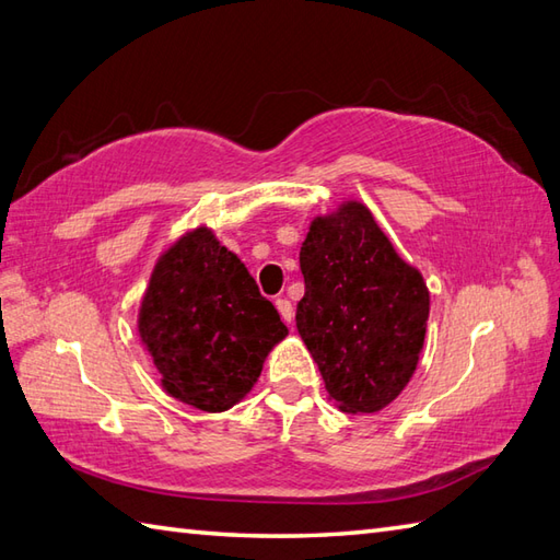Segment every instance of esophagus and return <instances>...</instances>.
<instances>
[{"mask_svg":"<svg viewBox=\"0 0 560 560\" xmlns=\"http://www.w3.org/2000/svg\"><path fill=\"white\" fill-rule=\"evenodd\" d=\"M277 310H279V315H281V319L285 324L293 322V305H291V301H285V298H277Z\"/></svg>","mask_w":560,"mask_h":560,"instance_id":"34e87169","label":"esophagus"}]
</instances>
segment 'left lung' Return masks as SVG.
<instances>
[{
  "label": "left lung",
  "mask_w": 560,
  "mask_h": 560,
  "mask_svg": "<svg viewBox=\"0 0 560 560\" xmlns=\"http://www.w3.org/2000/svg\"><path fill=\"white\" fill-rule=\"evenodd\" d=\"M295 327L343 412H380L418 368L429 319L422 275L358 200L315 217L301 248Z\"/></svg>",
  "instance_id": "left-lung-1"
}]
</instances>
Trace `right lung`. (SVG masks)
<instances>
[{
    "label": "right lung",
    "mask_w": 560,
    "mask_h": 560,
    "mask_svg": "<svg viewBox=\"0 0 560 560\" xmlns=\"http://www.w3.org/2000/svg\"><path fill=\"white\" fill-rule=\"evenodd\" d=\"M138 334L168 396L224 412L250 392L289 329L241 259L200 226L154 265Z\"/></svg>",
    "instance_id": "1"
}]
</instances>
